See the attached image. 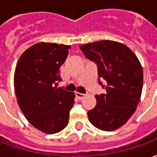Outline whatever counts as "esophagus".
<instances>
[{
	"label": "esophagus",
	"mask_w": 157,
	"mask_h": 157,
	"mask_svg": "<svg viewBox=\"0 0 157 157\" xmlns=\"http://www.w3.org/2000/svg\"><path fill=\"white\" fill-rule=\"evenodd\" d=\"M75 96H76V98H77L79 100H82L86 95L85 94H82V93H80V92H75Z\"/></svg>",
	"instance_id": "34e87169"
}]
</instances>
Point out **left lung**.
<instances>
[{"instance_id": "obj_1", "label": "left lung", "mask_w": 157, "mask_h": 157, "mask_svg": "<svg viewBox=\"0 0 157 157\" xmlns=\"http://www.w3.org/2000/svg\"><path fill=\"white\" fill-rule=\"evenodd\" d=\"M86 58L98 65L99 78L104 79L106 93L96 95L95 108L87 113L89 121L104 131L118 129L127 123L140 100L143 71L128 46L112 40H100L80 46Z\"/></svg>"}]
</instances>
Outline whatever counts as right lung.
<instances>
[{
	"instance_id": "1",
	"label": "right lung",
	"mask_w": 157,
	"mask_h": 157,
	"mask_svg": "<svg viewBox=\"0 0 157 157\" xmlns=\"http://www.w3.org/2000/svg\"><path fill=\"white\" fill-rule=\"evenodd\" d=\"M70 45L40 42L20 56L14 73V89L19 108L31 124L43 133L61 131L69 123L75 93L57 87L59 68Z\"/></svg>"
}]
</instances>
